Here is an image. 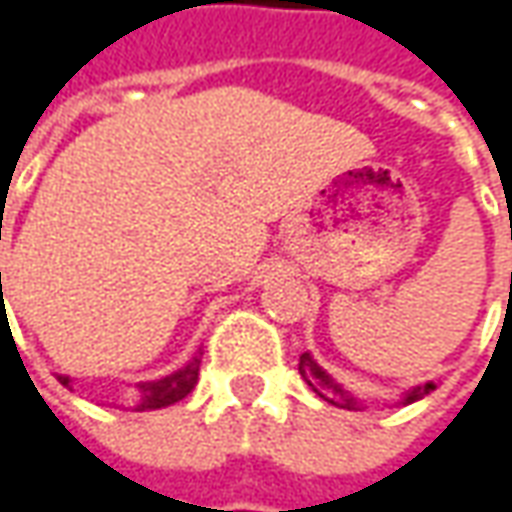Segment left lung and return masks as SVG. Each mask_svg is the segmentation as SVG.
Wrapping results in <instances>:
<instances>
[{"label":"left lung","mask_w":512,"mask_h":512,"mask_svg":"<svg viewBox=\"0 0 512 512\" xmlns=\"http://www.w3.org/2000/svg\"><path fill=\"white\" fill-rule=\"evenodd\" d=\"M300 378L312 387V392H318L323 401H329L332 407H341V410H361V404H358V398L344 389L329 372L323 367H318V361L309 355V352H303L300 355V364H298ZM435 389L433 381H427V384H421V387H412L407 395H404V404H412V401H418V398H424V395H430Z\"/></svg>","instance_id":"left-lung-1"}]
</instances>
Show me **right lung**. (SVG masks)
<instances>
[{
  "instance_id": "add662e5",
  "label": "right lung",
  "mask_w": 512,
  "mask_h": 512,
  "mask_svg": "<svg viewBox=\"0 0 512 512\" xmlns=\"http://www.w3.org/2000/svg\"><path fill=\"white\" fill-rule=\"evenodd\" d=\"M200 355H203V352H197L186 367H180L177 372L166 375V378L140 381V384H137V410H160V407H171V404L183 401L191 389H194V384H197V375H200ZM56 378H59L62 387H71V378H68V375H56Z\"/></svg>"
}]
</instances>
